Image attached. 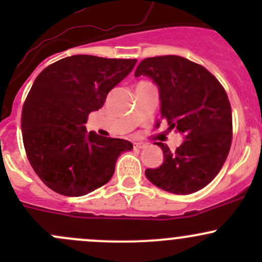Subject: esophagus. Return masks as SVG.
<instances>
[{
    "mask_svg": "<svg viewBox=\"0 0 262 262\" xmlns=\"http://www.w3.org/2000/svg\"><path fill=\"white\" fill-rule=\"evenodd\" d=\"M147 147V143L144 142H134V148H139V149H143Z\"/></svg>",
    "mask_w": 262,
    "mask_h": 262,
    "instance_id": "obj_1",
    "label": "esophagus"
}]
</instances>
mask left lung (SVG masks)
<instances>
[{
	"label": "left lung",
	"instance_id": "obj_1",
	"mask_svg": "<svg viewBox=\"0 0 262 262\" xmlns=\"http://www.w3.org/2000/svg\"><path fill=\"white\" fill-rule=\"evenodd\" d=\"M136 77L147 76L158 87L161 115L184 136L175 152L157 142L163 163L147 168L146 178L178 195L207 186L226 162L232 143V110L226 90L203 66L179 55L146 58ZM160 123L156 124V126Z\"/></svg>",
	"mask_w": 262,
	"mask_h": 262
}]
</instances>
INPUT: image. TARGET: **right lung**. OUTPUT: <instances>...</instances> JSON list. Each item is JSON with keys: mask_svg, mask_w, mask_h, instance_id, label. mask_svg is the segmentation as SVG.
I'll list each match as a JSON object with an SVG mask.
<instances>
[{"mask_svg": "<svg viewBox=\"0 0 262 262\" xmlns=\"http://www.w3.org/2000/svg\"><path fill=\"white\" fill-rule=\"evenodd\" d=\"M137 59L72 55L39 73L21 116L24 147L40 180L58 194L82 196L110 181L116 161L133 144L87 133V116L101 109L107 94Z\"/></svg>", "mask_w": 262, "mask_h": 262, "instance_id": "1", "label": "right lung"}]
</instances>
